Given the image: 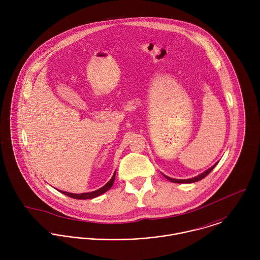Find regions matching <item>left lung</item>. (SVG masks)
Segmentation results:
<instances>
[{
	"instance_id": "obj_1",
	"label": "left lung",
	"mask_w": 260,
	"mask_h": 260,
	"mask_svg": "<svg viewBox=\"0 0 260 260\" xmlns=\"http://www.w3.org/2000/svg\"><path fill=\"white\" fill-rule=\"evenodd\" d=\"M216 164H217V163H216ZM216 164H214L211 168H209L208 170H206V171L203 172L202 174H200V175H198V176H196V177H194V178H191V179H173V178H170V177H168V176H166V175H164V176H165V178H167L169 181L174 182V183H193V182L199 181V180L203 179L204 177H206V176L213 170V168L216 166Z\"/></svg>"
}]
</instances>
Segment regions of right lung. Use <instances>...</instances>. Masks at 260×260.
Here are the masks:
<instances>
[{
  "label": "right lung",
  "instance_id": "1",
  "mask_svg": "<svg viewBox=\"0 0 260 260\" xmlns=\"http://www.w3.org/2000/svg\"><path fill=\"white\" fill-rule=\"evenodd\" d=\"M115 174H116V172H114V174H113L111 179L109 180V182H107L103 187H101L100 189H98L96 191H93V192L82 193V194H73V193H69V192H65V191H61V190H59V191L61 193L65 194V195L71 197V198H75V199H92V198H95V197L105 193L106 191H108L111 188L113 183H114V180H115Z\"/></svg>",
  "mask_w": 260,
  "mask_h": 260
}]
</instances>
